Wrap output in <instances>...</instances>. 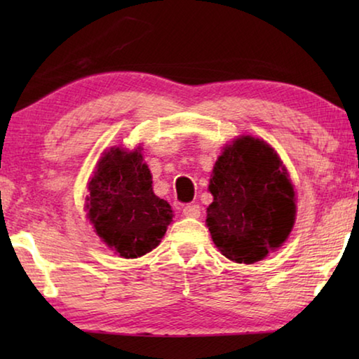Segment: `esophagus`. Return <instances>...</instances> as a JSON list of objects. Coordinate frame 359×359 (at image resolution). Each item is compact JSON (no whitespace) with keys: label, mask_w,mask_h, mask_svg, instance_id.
I'll return each mask as SVG.
<instances>
[{"label":"esophagus","mask_w":359,"mask_h":359,"mask_svg":"<svg viewBox=\"0 0 359 359\" xmlns=\"http://www.w3.org/2000/svg\"><path fill=\"white\" fill-rule=\"evenodd\" d=\"M182 214L187 218H199V215H201V208L198 204H188L182 209Z\"/></svg>","instance_id":"34e87169"}]
</instances>
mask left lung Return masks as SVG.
<instances>
[{
	"label": "left lung",
	"instance_id": "left-lung-1",
	"mask_svg": "<svg viewBox=\"0 0 359 359\" xmlns=\"http://www.w3.org/2000/svg\"><path fill=\"white\" fill-rule=\"evenodd\" d=\"M212 241L228 259L253 264L280 247L296 218L294 188L277 151L242 136L223 149L210 175Z\"/></svg>",
	"mask_w": 359,
	"mask_h": 359
}]
</instances>
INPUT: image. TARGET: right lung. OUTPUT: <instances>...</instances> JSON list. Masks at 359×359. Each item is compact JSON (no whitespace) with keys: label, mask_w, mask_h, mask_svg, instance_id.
<instances>
[{"label":"right lung","mask_w":359,"mask_h":359,"mask_svg":"<svg viewBox=\"0 0 359 359\" xmlns=\"http://www.w3.org/2000/svg\"><path fill=\"white\" fill-rule=\"evenodd\" d=\"M85 201L96 234L123 258H137L154 250L174 217L171 205L154 193L141 147L104 151Z\"/></svg>","instance_id":"obj_1"}]
</instances>
